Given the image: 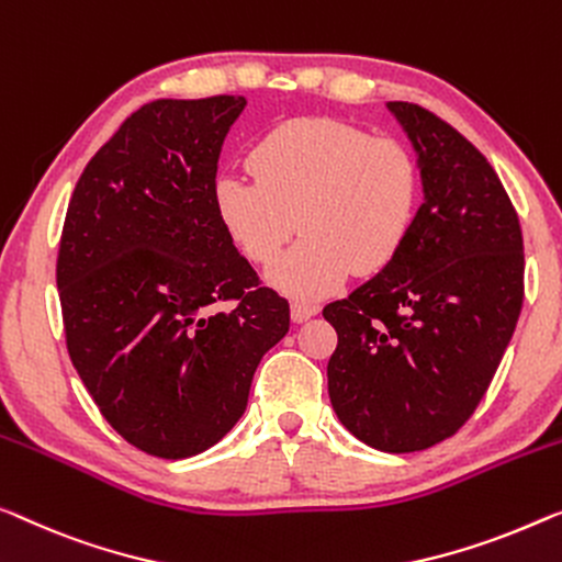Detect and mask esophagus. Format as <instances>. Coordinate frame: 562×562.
<instances>
[{"label": "esophagus", "instance_id": "1", "mask_svg": "<svg viewBox=\"0 0 562 562\" xmlns=\"http://www.w3.org/2000/svg\"><path fill=\"white\" fill-rule=\"evenodd\" d=\"M290 313H292V321H295V323H305L313 315L321 313V305L307 303V300H295V303H292V307H290Z\"/></svg>", "mask_w": 562, "mask_h": 562}]
</instances>
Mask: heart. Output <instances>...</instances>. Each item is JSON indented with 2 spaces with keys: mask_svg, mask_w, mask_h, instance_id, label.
Returning <instances> with one entry per match:
<instances>
[{
  "mask_svg": "<svg viewBox=\"0 0 562 562\" xmlns=\"http://www.w3.org/2000/svg\"><path fill=\"white\" fill-rule=\"evenodd\" d=\"M252 179L224 173L214 206L241 255L272 262L267 278L292 297H323L350 272L393 262L414 227L422 173L404 140L356 125L297 119L272 128L247 158Z\"/></svg>",
  "mask_w": 562,
  "mask_h": 562,
  "instance_id": "1",
  "label": "heart"
}]
</instances>
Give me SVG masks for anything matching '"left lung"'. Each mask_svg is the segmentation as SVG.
Segmentation results:
<instances>
[{
  "label": "left lung",
  "mask_w": 562,
  "mask_h": 562,
  "mask_svg": "<svg viewBox=\"0 0 562 562\" xmlns=\"http://www.w3.org/2000/svg\"><path fill=\"white\" fill-rule=\"evenodd\" d=\"M412 140L424 204L393 262L325 305L340 424L389 454L449 439L474 414L522 307V229L499 176L422 105L386 103Z\"/></svg>",
  "instance_id": "1"
}]
</instances>
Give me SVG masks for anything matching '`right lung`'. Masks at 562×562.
I'll list each match as a JSON object with an SVG mask.
<instances>
[{
    "instance_id": "1",
    "label": "right lung",
    "mask_w": 562,
    "mask_h": 562,
    "mask_svg": "<svg viewBox=\"0 0 562 562\" xmlns=\"http://www.w3.org/2000/svg\"><path fill=\"white\" fill-rule=\"evenodd\" d=\"M245 105L214 95L138 108L90 158L65 214L67 353L105 422L161 459L214 447L290 330L288 300L259 284L214 206L222 144Z\"/></svg>"
}]
</instances>
